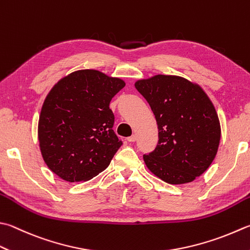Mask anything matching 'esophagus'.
I'll list each match as a JSON object with an SVG mask.
<instances>
[{"label":"esophagus","mask_w":250,"mask_h":250,"mask_svg":"<svg viewBox=\"0 0 250 250\" xmlns=\"http://www.w3.org/2000/svg\"><path fill=\"white\" fill-rule=\"evenodd\" d=\"M136 139H137V136H136V135H131L130 137L127 138V141H129V143H134V141H136Z\"/></svg>","instance_id":"obj_1"}]
</instances>
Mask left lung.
I'll use <instances>...</instances> for the list:
<instances>
[{
  "mask_svg": "<svg viewBox=\"0 0 250 250\" xmlns=\"http://www.w3.org/2000/svg\"><path fill=\"white\" fill-rule=\"evenodd\" d=\"M157 120L159 141L144 161L173 185L190 183L207 171L218 152L221 127L209 97L198 84L171 75L136 82Z\"/></svg>",
  "mask_w": 250,
  "mask_h": 250,
  "instance_id": "1",
  "label": "left lung"
}]
</instances>
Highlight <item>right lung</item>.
Listing matches in <instances>:
<instances>
[{
    "label": "right lung",
    "instance_id": "1",
    "mask_svg": "<svg viewBox=\"0 0 250 250\" xmlns=\"http://www.w3.org/2000/svg\"><path fill=\"white\" fill-rule=\"evenodd\" d=\"M125 83L82 69L54 84L42 105L38 138L42 158L66 182L88 181L109 167L122 146L110 102Z\"/></svg>",
    "mask_w": 250,
    "mask_h": 250
}]
</instances>
